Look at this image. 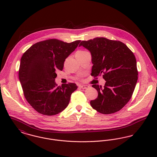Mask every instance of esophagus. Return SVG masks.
Wrapping results in <instances>:
<instances>
[{
  "label": "esophagus",
  "instance_id": "obj_1",
  "mask_svg": "<svg viewBox=\"0 0 157 157\" xmlns=\"http://www.w3.org/2000/svg\"><path fill=\"white\" fill-rule=\"evenodd\" d=\"M80 87L82 88V89H87L90 86L88 85H80Z\"/></svg>",
  "mask_w": 157,
  "mask_h": 157
}]
</instances>
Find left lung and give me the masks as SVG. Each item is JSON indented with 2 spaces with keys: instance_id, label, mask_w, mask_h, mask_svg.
Returning <instances> with one entry per match:
<instances>
[{
  "instance_id": "1",
  "label": "left lung",
  "mask_w": 157,
  "mask_h": 157,
  "mask_svg": "<svg viewBox=\"0 0 157 157\" xmlns=\"http://www.w3.org/2000/svg\"><path fill=\"white\" fill-rule=\"evenodd\" d=\"M92 57L91 75L103 74L105 86H92L98 97L90 101L92 108L103 114H110L122 109L130 100L138 80L136 62L134 53L120 41L97 37L82 41Z\"/></svg>"
}]
</instances>
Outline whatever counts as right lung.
<instances>
[{
	"instance_id": "obj_1",
	"label": "right lung",
	"mask_w": 157,
	"mask_h": 157,
	"mask_svg": "<svg viewBox=\"0 0 157 157\" xmlns=\"http://www.w3.org/2000/svg\"><path fill=\"white\" fill-rule=\"evenodd\" d=\"M80 42L49 39L32 45L23 54L19 77L26 100L37 112L54 115L67 107L77 86L69 83L57 86L56 71L63 70L65 59Z\"/></svg>"
}]
</instances>
